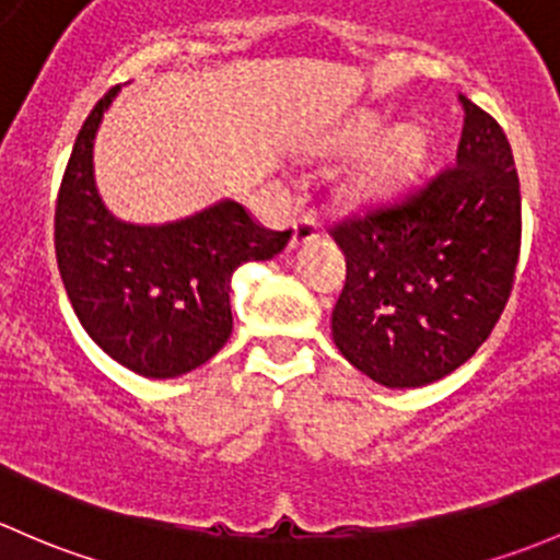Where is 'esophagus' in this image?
I'll list each match as a JSON object with an SVG mask.
<instances>
[{
    "label": "esophagus",
    "mask_w": 560,
    "mask_h": 560,
    "mask_svg": "<svg viewBox=\"0 0 560 560\" xmlns=\"http://www.w3.org/2000/svg\"><path fill=\"white\" fill-rule=\"evenodd\" d=\"M318 237H320V226L313 215H304L302 221L293 223V240H291L293 247L310 245V242H315Z\"/></svg>",
    "instance_id": "obj_1"
}]
</instances>
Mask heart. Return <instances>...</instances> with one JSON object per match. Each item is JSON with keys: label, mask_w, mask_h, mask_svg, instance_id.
<instances>
[{"label": "heart", "mask_w": 560, "mask_h": 560, "mask_svg": "<svg viewBox=\"0 0 560 560\" xmlns=\"http://www.w3.org/2000/svg\"><path fill=\"white\" fill-rule=\"evenodd\" d=\"M383 129V120L377 115H355L353 120L342 126L334 135L331 145L337 151H359L369 145ZM425 135L418 126H396L383 140L377 142L372 153L359 164V170L350 177V191L359 199L380 201L399 194L415 177V172L425 161Z\"/></svg>", "instance_id": "b5f03b06"}]
</instances>
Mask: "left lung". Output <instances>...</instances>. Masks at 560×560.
<instances>
[{
	"label": "left lung",
	"mask_w": 560,
	"mask_h": 560,
	"mask_svg": "<svg viewBox=\"0 0 560 560\" xmlns=\"http://www.w3.org/2000/svg\"><path fill=\"white\" fill-rule=\"evenodd\" d=\"M464 109L455 164L420 191L331 229L348 278L334 345L385 388H420L477 353L504 313L521 256V183L506 135Z\"/></svg>",
	"instance_id": "obj_1"
}]
</instances>
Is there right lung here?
Segmentation results:
<instances>
[{"instance_id":"1","label":"right lung","mask_w":560,"mask_h":560,"mask_svg":"<svg viewBox=\"0 0 560 560\" xmlns=\"http://www.w3.org/2000/svg\"><path fill=\"white\" fill-rule=\"evenodd\" d=\"M120 85L85 118L56 199V261L74 315L102 350L142 377H180L232 334L234 269L291 240L223 199L183 221H118L94 183V137Z\"/></svg>"}]
</instances>
